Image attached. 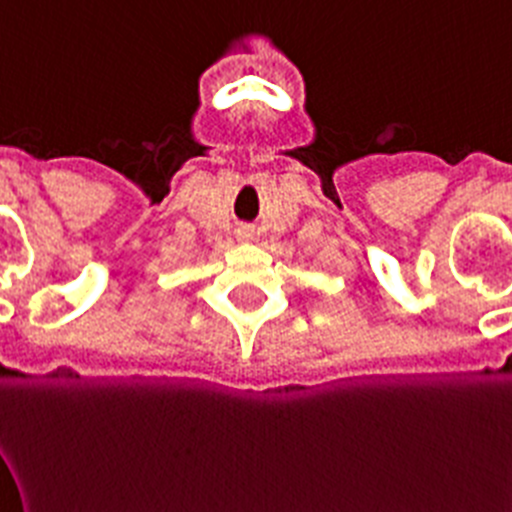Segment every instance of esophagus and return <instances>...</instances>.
Returning a JSON list of instances; mask_svg holds the SVG:
<instances>
[{"instance_id":"1","label":"esophagus","mask_w":512,"mask_h":512,"mask_svg":"<svg viewBox=\"0 0 512 512\" xmlns=\"http://www.w3.org/2000/svg\"><path fill=\"white\" fill-rule=\"evenodd\" d=\"M237 237H240V240H252V229L250 227L237 229Z\"/></svg>"}]
</instances>
